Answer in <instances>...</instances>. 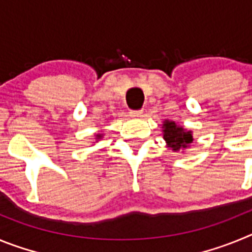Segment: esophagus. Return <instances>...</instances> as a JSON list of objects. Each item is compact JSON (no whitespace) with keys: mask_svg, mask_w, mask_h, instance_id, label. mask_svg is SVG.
<instances>
[{"mask_svg":"<svg viewBox=\"0 0 252 252\" xmlns=\"http://www.w3.org/2000/svg\"><path fill=\"white\" fill-rule=\"evenodd\" d=\"M130 116H131V117H140V116H142V110H140V111H131Z\"/></svg>","mask_w":252,"mask_h":252,"instance_id":"34e87169","label":"esophagus"}]
</instances>
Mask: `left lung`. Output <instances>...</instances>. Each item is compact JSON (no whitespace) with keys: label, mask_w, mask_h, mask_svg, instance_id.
I'll return each mask as SVG.
<instances>
[{"label":"left lung","mask_w":252,"mask_h":252,"mask_svg":"<svg viewBox=\"0 0 252 252\" xmlns=\"http://www.w3.org/2000/svg\"><path fill=\"white\" fill-rule=\"evenodd\" d=\"M162 139L165 140L166 148L173 151H184L189 149L193 142V132L179 126L175 121H162Z\"/></svg>","instance_id":"obj_1"}]
</instances>
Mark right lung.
<instances>
[{"label": "right lung", "instance_id": "obj_1", "mask_svg": "<svg viewBox=\"0 0 252 252\" xmlns=\"http://www.w3.org/2000/svg\"><path fill=\"white\" fill-rule=\"evenodd\" d=\"M102 137H103V135H102V133H97V135H95V141H98L99 139H102Z\"/></svg>", "mask_w": 252, "mask_h": 252}]
</instances>
